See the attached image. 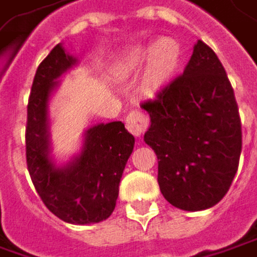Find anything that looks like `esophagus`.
Here are the masks:
<instances>
[{
  "label": "esophagus",
  "instance_id": "1",
  "mask_svg": "<svg viewBox=\"0 0 257 257\" xmlns=\"http://www.w3.org/2000/svg\"><path fill=\"white\" fill-rule=\"evenodd\" d=\"M149 123H150L149 116L140 110H134L126 116V128L137 138H140L147 131Z\"/></svg>",
  "mask_w": 257,
  "mask_h": 257
}]
</instances>
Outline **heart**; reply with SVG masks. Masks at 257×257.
Here are the masks:
<instances>
[{"label": "heart", "mask_w": 257, "mask_h": 257, "mask_svg": "<svg viewBox=\"0 0 257 257\" xmlns=\"http://www.w3.org/2000/svg\"><path fill=\"white\" fill-rule=\"evenodd\" d=\"M181 59V47L172 38H162L152 45H140L122 57L116 64V73L126 76L137 72L147 60L144 86L149 91L159 89L174 75Z\"/></svg>", "instance_id": "1"}]
</instances>
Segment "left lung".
<instances>
[{
    "instance_id": "8db88e82",
    "label": "left lung",
    "mask_w": 257,
    "mask_h": 257,
    "mask_svg": "<svg viewBox=\"0 0 257 257\" xmlns=\"http://www.w3.org/2000/svg\"><path fill=\"white\" fill-rule=\"evenodd\" d=\"M141 107L150 114L144 141L157 156L163 197L188 212L219 203L238 169L241 120L215 51L198 39L184 73Z\"/></svg>"
}]
</instances>
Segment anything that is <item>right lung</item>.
<instances>
[{
    "label": "right lung",
    "instance_id": "right-lung-1",
    "mask_svg": "<svg viewBox=\"0 0 257 257\" xmlns=\"http://www.w3.org/2000/svg\"><path fill=\"white\" fill-rule=\"evenodd\" d=\"M78 60L61 44L38 66L28 104L26 163L41 200L67 223L86 225L107 219L116 206L119 182L135 138L122 122L98 123L83 134L81 153L67 165L51 159L48 101L60 76Z\"/></svg>",
    "mask_w": 257,
    "mask_h": 257
}]
</instances>
